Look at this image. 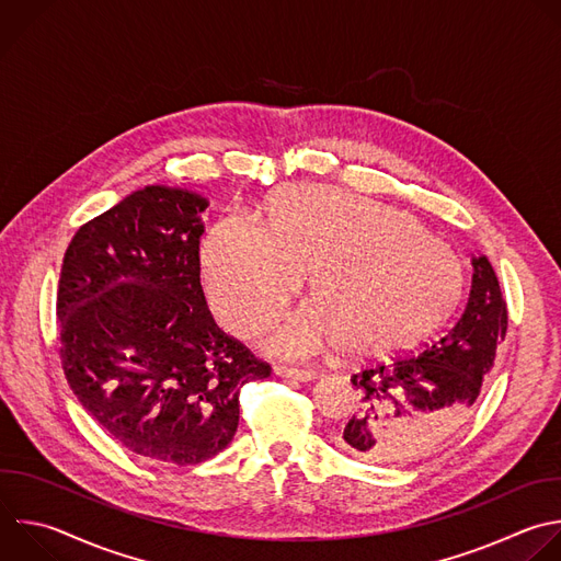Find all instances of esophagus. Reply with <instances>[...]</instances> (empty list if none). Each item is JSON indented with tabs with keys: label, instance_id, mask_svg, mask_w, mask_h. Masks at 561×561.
<instances>
[{
	"label": "esophagus",
	"instance_id": "34e87169",
	"mask_svg": "<svg viewBox=\"0 0 561 561\" xmlns=\"http://www.w3.org/2000/svg\"><path fill=\"white\" fill-rule=\"evenodd\" d=\"M275 375L282 379H290V381H312L317 379L314 369H299V367H275Z\"/></svg>",
	"mask_w": 561,
	"mask_h": 561
}]
</instances>
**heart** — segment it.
Wrapping results in <instances>:
<instances>
[{
  "mask_svg": "<svg viewBox=\"0 0 561 561\" xmlns=\"http://www.w3.org/2000/svg\"><path fill=\"white\" fill-rule=\"evenodd\" d=\"M207 299L253 339L282 317L301 275L312 299L271 339L286 358L343 343L356 356L397 350L456 306L465 266L416 218L330 186H293L264 205L262 227L216 222L201 251Z\"/></svg>",
  "mask_w": 561,
  "mask_h": 561,
  "instance_id": "heart-1",
  "label": "heart"
}]
</instances>
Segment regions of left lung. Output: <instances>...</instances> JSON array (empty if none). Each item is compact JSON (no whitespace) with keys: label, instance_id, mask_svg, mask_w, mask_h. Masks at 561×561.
Instances as JSON below:
<instances>
[{"label":"left lung","instance_id":"1","mask_svg":"<svg viewBox=\"0 0 561 561\" xmlns=\"http://www.w3.org/2000/svg\"><path fill=\"white\" fill-rule=\"evenodd\" d=\"M508 310L491 262L473 257L467 306L419 354L365 365L350 377L358 410L336 445L360 460L403 465L427 456L471 414L504 341Z\"/></svg>","mask_w":561,"mask_h":561}]
</instances>
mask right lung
Returning <instances> with one entry per match:
<instances>
[{"label": "right lung", "instance_id": "add662e5", "mask_svg": "<svg viewBox=\"0 0 561 561\" xmlns=\"http://www.w3.org/2000/svg\"><path fill=\"white\" fill-rule=\"evenodd\" d=\"M207 198L145 186L79 227L59 277V356L88 414L125 449L198 465L233 440L240 390L271 365L225 334L201 284Z\"/></svg>", "mask_w": 561, "mask_h": 561}]
</instances>
